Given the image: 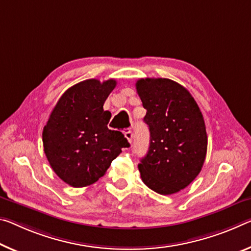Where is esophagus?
Returning a JSON list of instances; mask_svg holds the SVG:
<instances>
[{
  "mask_svg": "<svg viewBox=\"0 0 251 251\" xmlns=\"http://www.w3.org/2000/svg\"><path fill=\"white\" fill-rule=\"evenodd\" d=\"M124 135H125V137L127 138V141H128L129 143H132V141H133V133H132V130H130V129H125Z\"/></svg>",
  "mask_w": 251,
  "mask_h": 251,
  "instance_id": "esophagus-1",
  "label": "esophagus"
}]
</instances>
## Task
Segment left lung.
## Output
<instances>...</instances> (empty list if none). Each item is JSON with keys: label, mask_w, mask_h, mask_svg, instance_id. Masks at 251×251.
<instances>
[{"label": "left lung", "mask_w": 251, "mask_h": 251, "mask_svg": "<svg viewBox=\"0 0 251 251\" xmlns=\"http://www.w3.org/2000/svg\"><path fill=\"white\" fill-rule=\"evenodd\" d=\"M136 90L151 137L149 152L138 164L141 177L155 192L176 193L203 166L208 147L203 116L189 91L171 79H140Z\"/></svg>", "instance_id": "1"}]
</instances>
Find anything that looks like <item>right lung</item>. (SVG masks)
Returning a JSON list of instances; mask_svg holds the SVG:
<instances>
[{
    "label": "right lung",
    "instance_id": "right-lung-1",
    "mask_svg": "<svg viewBox=\"0 0 251 251\" xmlns=\"http://www.w3.org/2000/svg\"><path fill=\"white\" fill-rule=\"evenodd\" d=\"M116 80L88 79L65 91L43 128L46 156L54 173L74 188L104 176L111 162L128 147L122 132L108 129L110 111L104 110Z\"/></svg>",
    "mask_w": 251,
    "mask_h": 251
}]
</instances>
